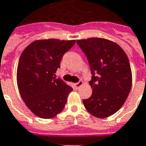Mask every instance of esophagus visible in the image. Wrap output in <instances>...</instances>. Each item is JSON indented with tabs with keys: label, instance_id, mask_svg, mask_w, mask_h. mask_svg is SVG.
<instances>
[{
	"label": "esophagus",
	"instance_id": "obj_1",
	"mask_svg": "<svg viewBox=\"0 0 146 146\" xmlns=\"http://www.w3.org/2000/svg\"><path fill=\"white\" fill-rule=\"evenodd\" d=\"M84 82L82 81V80H80L79 82H77V83H76L74 85H75V87L76 88H79L80 87V86H82L83 85Z\"/></svg>",
	"mask_w": 146,
	"mask_h": 146
}]
</instances>
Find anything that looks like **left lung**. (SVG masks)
<instances>
[{
	"instance_id": "1",
	"label": "left lung",
	"mask_w": 146,
	"mask_h": 146,
	"mask_svg": "<svg viewBox=\"0 0 146 146\" xmlns=\"http://www.w3.org/2000/svg\"><path fill=\"white\" fill-rule=\"evenodd\" d=\"M90 66L92 88L90 97L83 100L88 111L104 119L124 104L132 85V73L127 55L119 45L101 38L76 40Z\"/></svg>"
}]
</instances>
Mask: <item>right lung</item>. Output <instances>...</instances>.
<instances>
[{
	"mask_svg": "<svg viewBox=\"0 0 146 146\" xmlns=\"http://www.w3.org/2000/svg\"><path fill=\"white\" fill-rule=\"evenodd\" d=\"M75 40L54 38L36 40L21 54L17 67V84L25 104L42 119L55 117L65 108L73 90L55 73L63 55Z\"/></svg>",
	"mask_w": 146,
	"mask_h": 146,
	"instance_id": "right-lung-1",
	"label": "right lung"
}]
</instances>
